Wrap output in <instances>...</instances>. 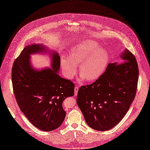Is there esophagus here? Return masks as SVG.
I'll return each instance as SVG.
<instances>
[{
	"instance_id": "esophagus-1",
	"label": "esophagus",
	"mask_w": 150,
	"mask_h": 150,
	"mask_svg": "<svg viewBox=\"0 0 150 150\" xmlns=\"http://www.w3.org/2000/svg\"><path fill=\"white\" fill-rule=\"evenodd\" d=\"M78 91V87H75V95H77Z\"/></svg>"
}]
</instances>
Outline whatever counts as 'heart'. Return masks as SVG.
Listing matches in <instances>:
<instances>
[{"mask_svg": "<svg viewBox=\"0 0 150 150\" xmlns=\"http://www.w3.org/2000/svg\"><path fill=\"white\" fill-rule=\"evenodd\" d=\"M99 43L91 39L86 40L74 47L71 51L70 59L62 57L60 65L64 75L72 78L79 66L80 81L86 78L87 81H94L100 77L106 69L109 55L103 48H100Z\"/></svg>", "mask_w": 150, "mask_h": 150, "instance_id": "obj_1", "label": "heart"}]
</instances>
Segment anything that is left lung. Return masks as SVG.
Returning <instances> with one entry per match:
<instances>
[{
	"instance_id": "left-lung-1",
	"label": "left lung",
	"mask_w": 150,
	"mask_h": 150,
	"mask_svg": "<svg viewBox=\"0 0 150 150\" xmlns=\"http://www.w3.org/2000/svg\"><path fill=\"white\" fill-rule=\"evenodd\" d=\"M120 57L121 64L109 63L96 81L78 90V105L87 125L98 131L115 126L135 97L139 78L136 58L127 49Z\"/></svg>"
}]
</instances>
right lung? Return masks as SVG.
I'll list each match as a JSON object with an SVG mask.
<instances>
[{
	"label": "right lung",
	"mask_w": 150,
	"mask_h": 150,
	"mask_svg": "<svg viewBox=\"0 0 150 150\" xmlns=\"http://www.w3.org/2000/svg\"><path fill=\"white\" fill-rule=\"evenodd\" d=\"M40 44L25 47L14 61L12 82L14 95L21 111L35 127L51 131L60 127L66 112L64 100L74 94L75 85L58 74L60 57L56 51H49L52 68L40 70L31 66L30 55L49 51Z\"/></svg>",
	"instance_id": "right-lung-1"
}]
</instances>
